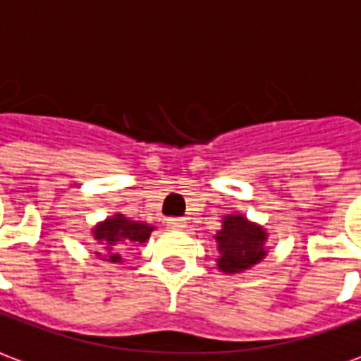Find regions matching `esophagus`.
Returning a JSON list of instances; mask_svg holds the SVG:
<instances>
[{"instance_id":"34e87169","label":"esophagus","mask_w":361,"mask_h":361,"mask_svg":"<svg viewBox=\"0 0 361 361\" xmlns=\"http://www.w3.org/2000/svg\"><path fill=\"white\" fill-rule=\"evenodd\" d=\"M166 224H168L170 228H183V226H185V221H183L181 216H170V219H166Z\"/></svg>"}]
</instances>
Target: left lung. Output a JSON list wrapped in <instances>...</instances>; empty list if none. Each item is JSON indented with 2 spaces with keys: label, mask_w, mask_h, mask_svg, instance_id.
I'll return each mask as SVG.
<instances>
[{
  "label": "left lung",
  "mask_w": 361,
  "mask_h": 361,
  "mask_svg": "<svg viewBox=\"0 0 361 361\" xmlns=\"http://www.w3.org/2000/svg\"><path fill=\"white\" fill-rule=\"evenodd\" d=\"M219 242V268L226 274L248 269L266 256L264 240L266 233L244 216L231 215L223 221V231L215 236Z\"/></svg>",
  "instance_id": "1"
}]
</instances>
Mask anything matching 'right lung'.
<instances>
[{
	"mask_svg": "<svg viewBox=\"0 0 361 361\" xmlns=\"http://www.w3.org/2000/svg\"><path fill=\"white\" fill-rule=\"evenodd\" d=\"M152 228L154 226L137 223V221H128L123 215H115L99 224L93 231V236H95V240L105 242L107 246H115V244L121 246V244H127V242H146L150 233H152ZM105 258H107V262H119L121 256L119 254H111V256H105Z\"/></svg>",
	"mask_w": 361,
	"mask_h": 361,
	"instance_id": "obj_1",
	"label": "right lung"
}]
</instances>
